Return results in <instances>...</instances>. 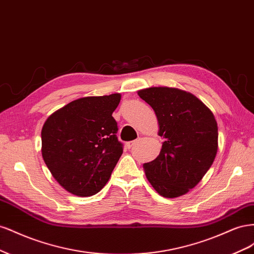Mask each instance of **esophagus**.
I'll return each mask as SVG.
<instances>
[{"label": "esophagus", "mask_w": 254, "mask_h": 254, "mask_svg": "<svg viewBox=\"0 0 254 254\" xmlns=\"http://www.w3.org/2000/svg\"><path fill=\"white\" fill-rule=\"evenodd\" d=\"M137 143H139V140H135V141H132V142H129V143L127 144V146H128V148H130V147H132V146L136 145Z\"/></svg>", "instance_id": "34e87169"}]
</instances>
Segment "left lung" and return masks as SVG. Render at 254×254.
<instances>
[{
    "label": "left lung",
    "mask_w": 254,
    "mask_h": 254,
    "mask_svg": "<svg viewBox=\"0 0 254 254\" xmlns=\"http://www.w3.org/2000/svg\"><path fill=\"white\" fill-rule=\"evenodd\" d=\"M156 113L164 142L159 156L143 164L146 178L165 198L187 194L200 182L218 149L213 112L190 92L151 87L137 91Z\"/></svg>",
    "instance_id": "8db88e82"
}]
</instances>
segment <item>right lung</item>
I'll return each instance as SVG.
<instances>
[{
    "mask_svg": "<svg viewBox=\"0 0 254 254\" xmlns=\"http://www.w3.org/2000/svg\"><path fill=\"white\" fill-rule=\"evenodd\" d=\"M121 94L81 97L44 122L41 152L55 180L68 193L88 197L108 182L123 153L112 117Z\"/></svg>",
    "mask_w": 254,
    "mask_h": 254,
    "instance_id": "1",
    "label": "right lung"
}]
</instances>
